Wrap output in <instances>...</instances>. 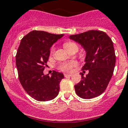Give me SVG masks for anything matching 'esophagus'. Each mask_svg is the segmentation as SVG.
I'll return each mask as SVG.
<instances>
[{
    "mask_svg": "<svg viewBox=\"0 0 128 128\" xmlns=\"http://www.w3.org/2000/svg\"><path fill=\"white\" fill-rule=\"evenodd\" d=\"M70 76H72V74H64V77H65V78H67V77H70Z\"/></svg>",
    "mask_w": 128,
    "mask_h": 128,
    "instance_id": "34e87169",
    "label": "esophagus"
}]
</instances>
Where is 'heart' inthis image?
<instances>
[{"instance_id":"b5f03b06","label":"heart","mask_w":128,"mask_h":128,"mask_svg":"<svg viewBox=\"0 0 128 128\" xmlns=\"http://www.w3.org/2000/svg\"><path fill=\"white\" fill-rule=\"evenodd\" d=\"M64 47L66 48L68 50H70L72 47L74 46H78L77 44L73 42H66L64 43ZM54 51V47L52 46L50 49V53H53ZM78 65V62L75 60H72L70 61V62H63L62 64L59 66V69L62 72H70L72 70V69L74 67H76V66Z\"/></svg>"}]
</instances>
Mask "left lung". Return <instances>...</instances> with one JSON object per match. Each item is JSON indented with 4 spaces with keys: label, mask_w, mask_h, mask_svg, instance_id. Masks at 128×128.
I'll use <instances>...</instances> for the list:
<instances>
[{
    "label": "left lung",
    "mask_w": 128,
    "mask_h": 128,
    "mask_svg": "<svg viewBox=\"0 0 128 128\" xmlns=\"http://www.w3.org/2000/svg\"><path fill=\"white\" fill-rule=\"evenodd\" d=\"M70 39L85 49L86 63L82 70H89L86 77L80 73L82 80L74 86L76 93L85 99L99 96L106 89L114 72L116 56L112 41L106 33L97 30L70 35Z\"/></svg>",
    "instance_id": "obj_1"
}]
</instances>
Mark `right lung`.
Returning <instances> with one entry per match:
<instances>
[{
  "instance_id": "obj_1",
  "label": "right lung",
  "mask_w": 128,
  "mask_h": 128,
  "mask_svg": "<svg viewBox=\"0 0 128 128\" xmlns=\"http://www.w3.org/2000/svg\"><path fill=\"white\" fill-rule=\"evenodd\" d=\"M64 34L32 31L23 37L16 56L18 78L23 88L39 101L54 98L60 91L64 74L53 71L51 76L43 74L50 55V48Z\"/></svg>"
}]
</instances>
